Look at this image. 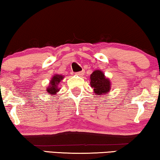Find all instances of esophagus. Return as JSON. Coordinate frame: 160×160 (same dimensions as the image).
Returning a JSON list of instances; mask_svg holds the SVG:
<instances>
[{"label": "esophagus", "mask_w": 160, "mask_h": 160, "mask_svg": "<svg viewBox=\"0 0 160 160\" xmlns=\"http://www.w3.org/2000/svg\"><path fill=\"white\" fill-rule=\"evenodd\" d=\"M76 75H78V76H83V75H84V71L76 72Z\"/></svg>", "instance_id": "esophagus-1"}]
</instances>
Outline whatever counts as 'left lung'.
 <instances>
[{
	"label": "left lung",
	"instance_id": "8db88e82",
	"mask_svg": "<svg viewBox=\"0 0 160 160\" xmlns=\"http://www.w3.org/2000/svg\"><path fill=\"white\" fill-rule=\"evenodd\" d=\"M90 84L96 95H100L110 91L111 83L100 71H95L90 76Z\"/></svg>",
	"mask_w": 160,
	"mask_h": 160
}]
</instances>
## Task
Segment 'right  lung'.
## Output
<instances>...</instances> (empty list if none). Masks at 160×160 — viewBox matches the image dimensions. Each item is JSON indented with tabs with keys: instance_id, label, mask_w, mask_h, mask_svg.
I'll return each mask as SVG.
<instances>
[{
	"instance_id": "add662e5",
	"label": "right lung",
	"mask_w": 160,
	"mask_h": 160,
	"mask_svg": "<svg viewBox=\"0 0 160 160\" xmlns=\"http://www.w3.org/2000/svg\"><path fill=\"white\" fill-rule=\"evenodd\" d=\"M63 76L61 75H55L52 80L50 81V85L47 87V91L49 94H56L59 91L58 84H60V81L62 80Z\"/></svg>"
}]
</instances>
